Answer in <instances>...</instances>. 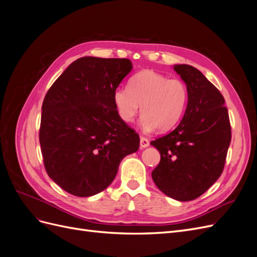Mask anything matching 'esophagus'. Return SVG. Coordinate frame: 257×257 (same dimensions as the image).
Wrapping results in <instances>:
<instances>
[{
    "mask_svg": "<svg viewBox=\"0 0 257 257\" xmlns=\"http://www.w3.org/2000/svg\"><path fill=\"white\" fill-rule=\"evenodd\" d=\"M149 145H150L149 139L142 136V137H141V148H142V149H143V148H147V147H149Z\"/></svg>",
    "mask_w": 257,
    "mask_h": 257,
    "instance_id": "esophagus-1",
    "label": "esophagus"
}]
</instances>
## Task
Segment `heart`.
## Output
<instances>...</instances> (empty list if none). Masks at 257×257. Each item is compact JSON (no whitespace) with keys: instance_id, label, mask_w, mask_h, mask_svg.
<instances>
[{"instance_id":"obj_1","label":"heart","mask_w":257,"mask_h":257,"mask_svg":"<svg viewBox=\"0 0 257 257\" xmlns=\"http://www.w3.org/2000/svg\"><path fill=\"white\" fill-rule=\"evenodd\" d=\"M189 91L180 79L168 77L150 69L134 75L128 87H119L113 92V105L120 119L131 123L138 113L143 114L142 126L151 131L165 132L175 127L188 106Z\"/></svg>"}]
</instances>
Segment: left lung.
Masks as SVG:
<instances>
[{
	"instance_id": "8db88e82",
	"label": "left lung",
	"mask_w": 257,
	"mask_h": 257,
	"mask_svg": "<svg viewBox=\"0 0 257 257\" xmlns=\"http://www.w3.org/2000/svg\"><path fill=\"white\" fill-rule=\"evenodd\" d=\"M174 69L188 88V106L173 132L151 142L161 154L152 179L167 196L189 201L220 178L231 131L221 92L195 67L177 64Z\"/></svg>"
}]
</instances>
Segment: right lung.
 <instances>
[{"label": "right lung", "mask_w": 257, "mask_h": 257, "mask_svg": "<svg viewBox=\"0 0 257 257\" xmlns=\"http://www.w3.org/2000/svg\"><path fill=\"white\" fill-rule=\"evenodd\" d=\"M133 68L128 59L74 61L46 94L40 144L48 176L72 195L104 191L139 136L120 119L113 92Z\"/></svg>", "instance_id": "1"}]
</instances>
